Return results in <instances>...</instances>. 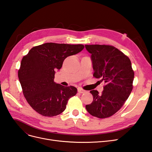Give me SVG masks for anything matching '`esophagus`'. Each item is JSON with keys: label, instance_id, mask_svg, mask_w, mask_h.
I'll return each mask as SVG.
<instances>
[{"label": "esophagus", "instance_id": "obj_1", "mask_svg": "<svg viewBox=\"0 0 152 152\" xmlns=\"http://www.w3.org/2000/svg\"><path fill=\"white\" fill-rule=\"evenodd\" d=\"M78 92H79V93H81V94H83V93H86V91H85V90H84V89H81V88H78Z\"/></svg>", "mask_w": 152, "mask_h": 152}]
</instances>
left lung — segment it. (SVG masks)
Wrapping results in <instances>:
<instances>
[{"mask_svg":"<svg viewBox=\"0 0 152 152\" xmlns=\"http://www.w3.org/2000/svg\"><path fill=\"white\" fill-rule=\"evenodd\" d=\"M91 54L93 76L102 79L105 86L102 93L92 90L93 101L86 108L91 115L99 118L111 117L120 110L132 90L134 73L127 56L112 45H86Z\"/></svg>","mask_w":152,"mask_h":152,"instance_id":"left-lung-1","label":"left lung"}]
</instances>
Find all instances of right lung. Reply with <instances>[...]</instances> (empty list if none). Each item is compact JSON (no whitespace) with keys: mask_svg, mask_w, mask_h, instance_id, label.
<instances>
[{"mask_svg":"<svg viewBox=\"0 0 152 152\" xmlns=\"http://www.w3.org/2000/svg\"><path fill=\"white\" fill-rule=\"evenodd\" d=\"M84 48L82 44L45 43L32 48L23 58L18 78L27 102L37 112L54 117L65 110L68 99L77 89L54 82L55 71L61 68L66 58Z\"/></svg>","mask_w":152,"mask_h":152,"instance_id":"obj_1","label":"right lung"}]
</instances>
